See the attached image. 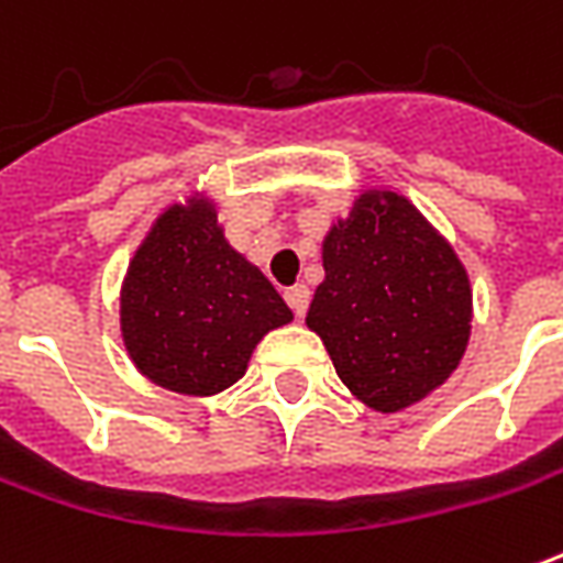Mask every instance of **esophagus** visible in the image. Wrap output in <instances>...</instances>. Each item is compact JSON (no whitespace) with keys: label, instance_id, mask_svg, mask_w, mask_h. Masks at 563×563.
<instances>
[{"label":"esophagus","instance_id":"34e87169","mask_svg":"<svg viewBox=\"0 0 563 563\" xmlns=\"http://www.w3.org/2000/svg\"><path fill=\"white\" fill-rule=\"evenodd\" d=\"M286 301H289V308L292 313L301 320L305 313H308V305H310V289L305 283H295L292 289H286Z\"/></svg>","mask_w":563,"mask_h":563}]
</instances>
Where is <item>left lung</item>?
Segmentation results:
<instances>
[{
	"mask_svg": "<svg viewBox=\"0 0 563 563\" xmlns=\"http://www.w3.org/2000/svg\"><path fill=\"white\" fill-rule=\"evenodd\" d=\"M308 325L338 377L375 411L445 384L470 341L473 289L457 253L396 191H365L322 241Z\"/></svg>",
	"mask_w": 563,
	"mask_h": 563,
	"instance_id": "left-lung-1",
	"label": "left lung"
}]
</instances>
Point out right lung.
<instances>
[{
    "label": "right lung",
    "mask_w": 563,
    "mask_h": 563,
    "mask_svg": "<svg viewBox=\"0 0 563 563\" xmlns=\"http://www.w3.org/2000/svg\"><path fill=\"white\" fill-rule=\"evenodd\" d=\"M292 320L262 271L231 250L213 203L170 207L133 255L121 335L158 387L213 396L241 380L255 344Z\"/></svg>",
    "instance_id": "right-lung-1"
}]
</instances>
